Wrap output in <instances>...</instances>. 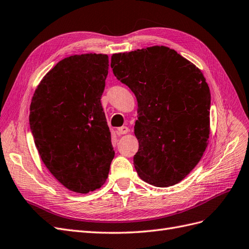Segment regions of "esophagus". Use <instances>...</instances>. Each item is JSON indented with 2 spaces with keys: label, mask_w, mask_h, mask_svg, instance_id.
Here are the masks:
<instances>
[{
  "label": "esophagus",
  "mask_w": 249,
  "mask_h": 249,
  "mask_svg": "<svg viewBox=\"0 0 249 249\" xmlns=\"http://www.w3.org/2000/svg\"><path fill=\"white\" fill-rule=\"evenodd\" d=\"M127 132H129V129H127L126 126H120V127H118V129H117V135H118V136H120V135H124Z\"/></svg>",
  "instance_id": "esophagus-1"
}]
</instances>
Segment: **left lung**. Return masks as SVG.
Listing matches in <instances>:
<instances>
[{
  "label": "left lung",
  "mask_w": 249,
  "mask_h": 249,
  "mask_svg": "<svg viewBox=\"0 0 249 249\" xmlns=\"http://www.w3.org/2000/svg\"><path fill=\"white\" fill-rule=\"evenodd\" d=\"M111 67L137 99L134 166L139 178L156 187L179 183L209 142L211 94L202 72L164 46L113 54Z\"/></svg>",
  "instance_id": "8db88e82"
}]
</instances>
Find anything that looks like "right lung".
Here are the masks:
<instances>
[{"mask_svg":"<svg viewBox=\"0 0 249 249\" xmlns=\"http://www.w3.org/2000/svg\"><path fill=\"white\" fill-rule=\"evenodd\" d=\"M108 70L105 54L64 58L40 81L30 105V127L43 164L77 193L101 188L114 158L101 104Z\"/></svg>","mask_w":249,"mask_h":249,"instance_id":"obj_1","label":"right lung"}]
</instances>
